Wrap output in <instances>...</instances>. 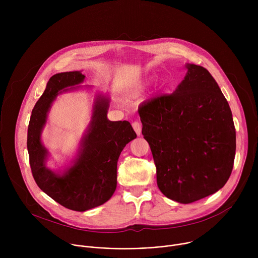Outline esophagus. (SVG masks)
Listing matches in <instances>:
<instances>
[{"mask_svg":"<svg viewBox=\"0 0 258 258\" xmlns=\"http://www.w3.org/2000/svg\"><path fill=\"white\" fill-rule=\"evenodd\" d=\"M133 127H134V130H135V132L138 136H140L142 134V124L139 121L133 122Z\"/></svg>","mask_w":258,"mask_h":258,"instance_id":"1","label":"esophagus"}]
</instances>
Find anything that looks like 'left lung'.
Here are the masks:
<instances>
[{
  "label": "left lung",
  "mask_w": 258,
  "mask_h": 258,
  "mask_svg": "<svg viewBox=\"0 0 258 258\" xmlns=\"http://www.w3.org/2000/svg\"><path fill=\"white\" fill-rule=\"evenodd\" d=\"M172 94L139 106L157 185L167 198L188 204L214 194L234 166L236 130L231 108L209 71L189 64Z\"/></svg>",
  "instance_id": "obj_1"
}]
</instances>
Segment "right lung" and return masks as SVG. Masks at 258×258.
<instances>
[{
  "instance_id": "1",
  "label": "right lung",
  "mask_w": 258,
  "mask_h": 258,
  "mask_svg": "<svg viewBox=\"0 0 258 258\" xmlns=\"http://www.w3.org/2000/svg\"><path fill=\"white\" fill-rule=\"evenodd\" d=\"M84 79L80 71L53 76L32 109L27 128L29 164L36 185L60 205L75 211L92 209L111 198L116 189L118 157L125 145L137 138L128 121L107 119L109 101L100 97L96 101L91 127L76 163L64 175H58L46 167L47 151L40 136L50 105L59 91L79 85Z\"/></svg>"
}]
</instances>
